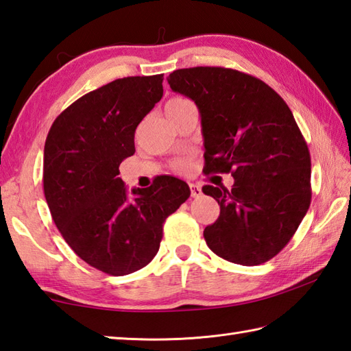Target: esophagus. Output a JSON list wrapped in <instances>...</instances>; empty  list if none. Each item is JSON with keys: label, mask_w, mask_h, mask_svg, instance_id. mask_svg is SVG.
Returning a JSON list of instances; mask_svg holds the SVG:
<instances>
[{"label": "esophagus", "mask_w": 351, "mask_h": 351, "mask_svg": "<svg viewBox=\"0 0 351 351\" xmlns=\"http://www.w3.org/2000/svg\"><path fill=\"white\" fill-rule=\"evenodd\" d=\"M191 190V197H200L202 196V187L199 184H190Z\"/></svg>", "instance_id": "esophagus-1"}]
</instances>
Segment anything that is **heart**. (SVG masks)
I'll list each match as a JSON object with an SVG mask.
<instances>
[{
    "label": "heart",
    "mask_w": 351,
    "mask_h": 351,
    "mask_svg": "<svg viewBox=\"0 0 351 351\" xmlns=\"http://www.w3.org/2000/svg\"><path fill=\"white\" fill-rule=\"evenodd\" d=\"M191 106H193V104L189 99L182 98V96H173V98H170L166 102V107H164V108H166V114L169 116V114L180 113V111L189 108ZM189 167H190V164H189L187 160H180V161L175 162V169L178 171H187Z\"/></svg>",
    "instance_id": "heart-1"
}]
</instances>
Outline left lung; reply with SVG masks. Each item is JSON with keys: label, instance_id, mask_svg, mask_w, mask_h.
<instances>
[{"label": "left lung", "instance_id": "left-lung-1", "mask_svg": "<svg viewBox=\"0 0 351 351\" xmlns=\"http://www.w3.org/2000/svg\"><path fill=\"white\" fill-rule=\"evenodd\" d=\"M167 81L199 108L205 173L234 176L230 190L202 189L220 205L204 230L208 247L234 264L267 263L311 205V155L293 113L264 81L234 69H178Z\"/></svg>", "mask_w": 351, "mask_h": 351}]
</instances>
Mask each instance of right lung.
<instances>
[{
	"label": "right lung",
	"instance_id": "right-lung-1",
	"mask_svg": "<svg viewBox=\"0 0 351 351\" xmlns=\"http://www.w3.org/2000/svg\"><path fill=\"white\" fill-rule=\"evenodd\" d=\"M162 98V73L111 81L58 116L43 151V191L56 226L77 255L98 270L125 276L160 249L162 223L190 197L173 176L128 195L121 162L134 155L137 125Z\"/></svg>",
	"mask_w": 351,
	"mask_h": 351
}]
</instances>
